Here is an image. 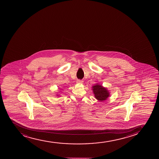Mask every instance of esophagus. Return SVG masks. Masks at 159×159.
I'll use <instances>...</instances> for the list:
<instances>
[{
    "label": "esophagus",
    "instance_id": "esophagus-1",
    "mask_svg": "<svg viewBox=\"0 0 159 159\" xmlns=\"http://www.w3.org/2000/svg\"><path fill=\"white\" fill-rule=\"evenodd\" d=\"M83 83V81L80 80H77V83H78V84H82Z\"/></svg>",
    "mask_w": 159,
    "mask_h": 159
}]
</instances>
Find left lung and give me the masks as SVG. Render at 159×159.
Listing matches in <instances>:
<instances>
[{"label": "left lung", "instance_id": "left-lung-1", "mask_svg": "<svg viewBox=\"0 0 159 159\" xmlns=\"http://www.w3.org/2000/svg\"><path fill=\"white\" fill-rule=\"evenodd\" d=\"M93 94L95 99L98 100L103 102L108 99L110 96V92L107 88H104L101 84L97 83L92 87Z\"/></svg>", "mask_w": 159, "mask_h": 159}]
</instances>
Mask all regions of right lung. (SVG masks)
I'll list each match as a JSON object with an SVG mask.
<instances>
[{
  "label": "right lung",
  "instance_id": "1",
  "mask_svg": "<svg viewBox=\"0 0 159 159\" xmlns=\"http://www.w3.org/2000/svg\"><path fill=\"white\" fill-rule=\"evenodd\" d=\"M57 97H59H59H60V95H59V94H57Z\"/></svg>",
  "mask_w": 159,
  "mask_h": 159
}]
</instances>
